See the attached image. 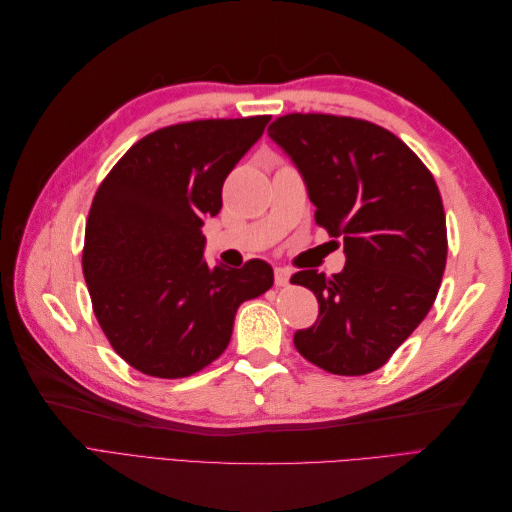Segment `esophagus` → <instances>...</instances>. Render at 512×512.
I'll list each match as a JSON object with an SVG mask.
<instances>
[{
	"mask_svg": "<svg viewBox=\"0 0 512 512\" xmlns=\"http://www.w3.org/2000/svg\"><path fill=\"white\" fill-rule=\"evenodd\" d=\"M288 282H290V271L277 267L275 269V286L282 288V286H288Z\"/></svg>",
	"mask_w": 512,
	"mask_h": 512,
	"instance_id": "1",
	"label": "esophagus"
}]
</instances>
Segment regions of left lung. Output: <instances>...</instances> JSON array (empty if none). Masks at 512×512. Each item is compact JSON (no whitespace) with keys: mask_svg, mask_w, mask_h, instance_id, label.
I'll return each instance as SVG.
<instances>
[{"mask_svg":"<svg viewBox=\"0 0 512 512\" xmlns=\"http://www.w3.org/2000/svg\"><path fill=\"white\" fill-rule=\"evenodd\" d=\"M269 136L299 168L316 224L346 252L333 277L292 275L320 305L294 346L329 374L376 371L423 322L442 282L448 243L436 179L401 138L365 119L290 113Z\"/></svg>","mask_w":512,"mask_h":512,"instance_id":"obj_1","label":"left lung"}]
</instances>
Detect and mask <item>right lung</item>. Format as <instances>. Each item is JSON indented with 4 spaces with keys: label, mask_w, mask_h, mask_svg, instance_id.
I'll return each instance as SVG.
<instances>
[{
    "label": "right lung",
    "mask_w": 512,
    "mask_h": 512,
    "mask_svg": "<svg viewBox=\"0 0 512 512\" xmlns=\"http://www.w3.org/2000/svg\"><path fill=\"white\" fill-rule=\"evenodd\" d=\"M269 115L175 123L134 143L89 209L83 273L113 350L153 378H185L226 350L243 301L273 286L265 260L209 267L203 224Z\"/></svg>",
    "instance_id": "1"
}]
</instances>
